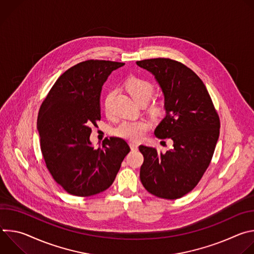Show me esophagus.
I'll list each match as a JSON object with an SVG mask.
<instances>
[{"label": "esophagus", "mask_w": 254, "mask_h": 254, "mask_svg": "<svg viewBox=\"0 0 254 254\" xmlns=\"http://www.w3.org/2000/svg\"><path fill=\"white\" fill-rule=\"evenodd\" d=\"M129 147H130V149L133 151V150H136V149H137L138 144H137L136 142H133V141H131V142H129Z\"/></svg>", "instance_id": "1"}]
</instances>
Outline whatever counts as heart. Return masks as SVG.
<instances>
[{"mask_svg": "<svg viewBox=\"0 0 254 254\" xmlns=\"http://www.w3.org/2000/svg\"><path fill=\"white\" fill-rule=\"evenodd\" d=\"M127 90L131 97L137 102H147L154 91L153 84L143 78L131 77L127 81ZM111 94H108L107 99ZM151 112L154 115H159L162 112V106L160 104H153L151 106ZM149 128V123L146 121H124L118 127L114 128V134L127 138V139H140Z\"/></svg>", "mask_w": 254, "mask_h": 254, "instance_id": "1", "label": "heart"}]
</instances>
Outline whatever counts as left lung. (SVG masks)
Here are the masks:
<instances>
[{"label": "left lung", "mask_w": 254, "mask_h": 254, "mask_svg": "<svg viewBox=\"0 0 254 254\" xmlns=\"http://www.w3.org/2000/svg\"><path fill=\"white\" fill-rule=\"evenodd\" d=\"M136 64L151 72L164 93L166 117L155 134L173 140L166 154L138 147L143 156L140 182L159 198L179 199L197 186L210 165L219 137V116L203 81L183 63L154 58Z\"/></svg>", "instance_id": "left-lung-1"}]
</instances>
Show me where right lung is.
Instances as JSON below:
<instances>
[{"instance_id": "right-lung-1", "label": "right lung", "mask_w": 254, "mask_h": 254, "mask_svg": "<svg viewBox=\"0 0 254 254\" xmlns=\"http://www.w3.org/2000/svg\"><path fill=\"white\" fill-rule=\"evenodd\" d=\"M124 65L86 60L72 66L40 106L37 129L43 159L55 182L71 195L89 197L110 188L130 151L121 137L105 138L98 149L89 139L90 126L100 121L102 85Z\"/></svg>"}]
</instances>
